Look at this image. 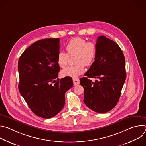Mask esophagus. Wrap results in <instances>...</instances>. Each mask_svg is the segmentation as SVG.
<instances>
[{"instance_id": "esophagus-1", "label": "esophagus", "mask_w": 146, "mask_h": 146, "mask_svg": "<svg viewBox=\"0 0 146 146\" xmlns=\"http://www.w3.org/2000/svg\"><path fill=\"white\" fill-rule=\"evenodd\" d=\"M73 84L74 86L79 84L80 83V80L78 78H73Z\"/></svg>"}]
</instances>
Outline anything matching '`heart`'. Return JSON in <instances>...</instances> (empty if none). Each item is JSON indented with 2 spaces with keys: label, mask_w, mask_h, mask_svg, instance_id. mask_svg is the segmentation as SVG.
<instances>
[{
  "label": "heart",
  "mask_w": 146,
  "mask_h": 146,
  "mask_svg": "<svg viewBox=\"0 0 146 146\" xmlns=\"http://www.w3.org/2000/svg\"><path fill=\"white\" fill-rule=\"evenodd\" d=\"M68 52H60L57 56V64L59 67L64 68L68 64L70 57L76 55V66H69L60 72L62 77H76L85 71L84 65L91 66L96 56L97 48L92 41H87L81 37H74L71 39L66 47Z\"/></svg>",
  "instance_id": "heart-1"
}]
</instances>
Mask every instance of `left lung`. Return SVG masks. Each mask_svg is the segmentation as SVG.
Returning a JSON list of instances; mask_svg holds the SVG:
<instances>
[{
    "mask_svg": "<svg viewBox=\"0 0 146 146\" xmlns=\"http://www.w3.org/2000/svg\"><path fill=\"white\" fill-rule=\"evenodd\" d=\"M96 56L80 84L84 89V102L91 110L105 113L117 104L126 79L125 57L119 46L104 36L96 41ZM88 78H98L94 83Z\"/></svg>",
    "mask_w": 146,
    "mask_h": 146,
    "instance_id": "8db88e82",
    "label": "left lung"
}]
</instances>
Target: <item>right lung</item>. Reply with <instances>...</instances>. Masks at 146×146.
<instances>
[{"label": "right lung", "mask_w": 146, "mask_h": 146, "mask_svg": "<svg viewBox=\"0 0 146 146\" xmlns=\"http://www.w3.org/2000/svg\"><path fill=\"white\" fill-rule=\"evenodd\" d=\"M59 38L36 41L21 55L18 62L19 91L32 112L43 118H50L63 109L65 94L73 86L72 78H57ZM51 82H55L52 86Z\"/></svg>", "instance_id": "obj_1"}]
</instances>
